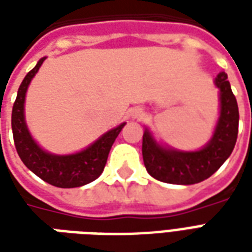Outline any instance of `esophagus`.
Listing matches in <instances>:
<instances>
[{
	"mask_svg": "<svg viewBox=\"0 0 252 252\" xmlns=\"http://www.w3.org/2000/svg\"><path fill=\"white\" fill-rule=\"evenodd\" d=\"M139 115H140V112H133V115L132 116H133V117H137Z\"/></svg>",
	"mask_w": 252,
	"mask_h": 252,
	"instance_id": "obj_1",
	"label": "esophagus"
}]
</instances>
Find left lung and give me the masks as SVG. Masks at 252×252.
Returning <instances> with one entry per match:
<instances>
[{"label":"left lung","mask_w":252,"mask_h":252,"mask_svg":"<svg viewBox=\"0 0 252 252\" xmlns=\"http://www.w3.org/2000/svg\"><path fill=\"white\" fill-rule=\"evenodd\" d=\"M215 83L220 89V119L211 142L202 150L195 153L166 150L157 144L146 129L142 144L143 162L155 180L174 185L198 184L215 174L231 155L238 139V102L225 72H220Z\"/></svg>","instance_id":"8db88e82"}]
</instances>
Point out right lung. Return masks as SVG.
I'll list each match as a JSON object with an SVG mask.
<instances>
[{"label": "right lung", "instance_id": "obj_1", "mask_svg": "<svg viewBox=\"0 0 252 252\" xmlns=\"http://www.w3.org/2000/svg\"><path fill=\"white\" fill-rule=\"evenodd\" d=\"M46 58H41L32 70H31L20 85L17 97L12 109V131L13 140L19 157L28 169L35 173L39 178L47 184L57 188H78L93 182L104 171L108 160L112 144L119 136L126 123L110 129L90 147L81 153L59 157L43 151L31 137L24 120V101L25 93L31 79L35 77L37 70L44 62Z\"/></svg>", "mask_w": 252, "mask_h": 252}]
</instances>
